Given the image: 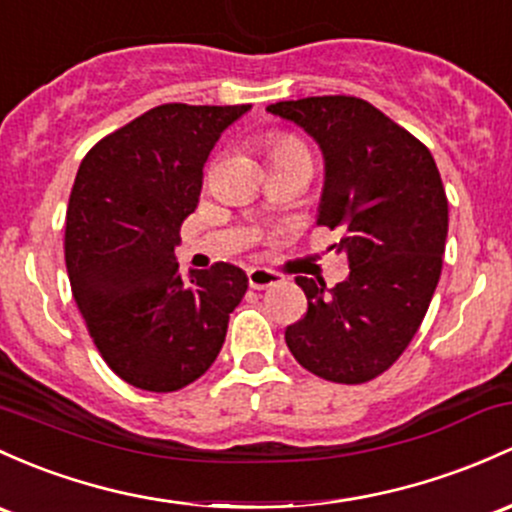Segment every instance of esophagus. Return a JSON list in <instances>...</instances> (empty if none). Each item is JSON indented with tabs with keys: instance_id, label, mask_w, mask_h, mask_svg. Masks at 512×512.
Instances as JSON below:
<instances>
[{
	"instance_id": "obj_1",
	"label": "esophagus",
	"mask_w": 512,
	"mask_h": 512,
	"mask_svg": "<svg viewBox=\"0 0 512 512\" xmlns=\"http://www.w3.org/2000/svg\"><path fill=\"white\" fill-rule=\"evenodd\" d=\"M278 283H283V278L276 271H271V268H249V285L254 290L273 288Z\"/></svg>"
}]
</instances>
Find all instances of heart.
Listing matches in <instances>:
<instances>
[{
  "label": "heart",
  "instance_id": "1",
  "mask_svg": "<svg viewBox=\"0 0 512 512\" xmlns=\"http://www.w3.org/2000/svg\"><path fill=\"white\" fill-rule=\"evenodd\" d=\"M266 148H268V158L271 161H278V158H288V156H298V153H307V148L302 146L300 139L290 134H268L266 136Z\"/></svg>",
  "mask_w": 512,
  "mask_h": 512
}]
</instances>
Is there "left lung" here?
<instances>
[{
    "instance_id": "obj_1",
    "label": "left lung",
    "mask_w": 512,
    "mask_h": 512,
    "mask_svg": "<svg viewBox=\"0 0 512 512\" xmlns=\"http://www.w3.org/2000/svg\"><path fill=\"white\" fill-rule=\"evenodd\" d=\"M322 148L320 227L339 229L349 276L334 288L305 276L307 312L285 329L302 368L332 383H366L408 349L442 273L449 205L430 148L359 97L276 102Z\"/></svg>"
}]
</instances>
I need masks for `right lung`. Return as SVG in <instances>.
Wrapping results in <instances>:
<instances>
[{"instance_id": "obj_1", "label": "right lung", "mask_w": 512, "mask_h": 512, "mask_svg": "<svg viewBox=\"0 0 512 512\" xmlns=\"http://www.w3.org/2000/svg\"><path fill=\"white\" fill-rule=\"evenodd\" d=\"M249 109L161 104L82 158L65 214V266L92 342L129 386L170 393L197 381L249 288L232 263L183 276L175 261L207 156Z\"/></svg>"}]
</instances>
